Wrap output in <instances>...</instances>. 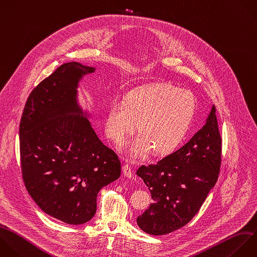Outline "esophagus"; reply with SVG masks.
<instances>
[{
  "mask_svg": "<svg viewBox=\"0 0 257 257\" xmlns=\"http://www.w3.org/2000/svg\"><path fill=\"white\" fill-rule=\"evenodd\" d=\"M122 173L124 175V177L126 178H132L133 177V171L130 165H123L122 166Z\"/></svg>",
  "mask_w": 257,
  "mask_h": 257,
  "instance_id": "34e87169",
  "label": "esophagus"
}]
</instances>
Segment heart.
I'll return each instance as SVG.
<instances>
[{
    "mask_svg": "<svg viewBox=\"0 0 257 257\" xmlns=\"http://www.w3.org/2000/svg\"><path fill=\"white\" fill-rule=\"evenodd\" d=\"M197 112L192 91L169 83L137 87L124 100L110 102L105 116V132L116 144L122 143L136 125L140 136L125 147L132 157L173 152L186 138Z\"/></svg>",
    "mask_w": 257,
    "mask_h": 257,
    "instance_id": "b5f03b06",
    "label": "heart"
}]
</instances>
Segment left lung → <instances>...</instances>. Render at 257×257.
<instances>
[{
    "label": "left lung",
    "mask_w": 257,
    "mask_h": 257,
    "mask_svg": "<svg viewBox=\"0 0 257 257\" xmlns=\"http://www.w3.org/2000/svg\"><path fill=\"white\" fill-rule=\"evenodd\" d=\"M221 144L215 105L205 125L181 149L137 175L149 188L153 203L137 218L148 234L165 235L189 223L215 186L221 165Z\"/></svg>",
    "instance_id": "1"
}]
</instances>
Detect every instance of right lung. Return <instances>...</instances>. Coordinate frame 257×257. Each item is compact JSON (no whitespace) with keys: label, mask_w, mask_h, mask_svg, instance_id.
Segmentation results:
<instances>
[{"label":"right lung","mask_w":257,"mask_h":257,"mask_svg":"<svg viewBox=\"0 0 257 257\" xmlns=\"http://www.w3.org/2000/svg\"><path fill=\"white\" fill-rule=\"evenodd\" d=\"M96 68L59 66L30 93L20 122L23 180L46 214L67 224L88 222L96 197L120 176L116 154L98 139L78 102L82 78Z\"/></svg>","instance_id":"1"}]
</instances>
